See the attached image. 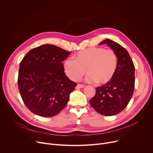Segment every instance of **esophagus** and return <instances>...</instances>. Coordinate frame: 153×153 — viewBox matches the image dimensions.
I'll use <instances>...</instances> for the list:
<instances>
[{"label": "esophagus", "instance_id": "1", "mask_svg": "<svg viewBox=\"0 0 153 153\" xmlns=\"http://www.w3.org/2000/svg\"><path fill=\"white\" fill-rule=\"evenodd\" d=\"M85 85H82V84H77L76 86V88H83L84 87Z\"/></svg>", "mask_w": 153, "mask_h": 153}]
</instances>
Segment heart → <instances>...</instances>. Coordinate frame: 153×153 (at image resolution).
I'll return each mask as SVG.
<instances>
[{
    "label": "heart",
    "instance_id": "b5f03b06",
    "mask_svg": "<svg viewBox=\"0 0 153 153\" xmlns=\"http://www.w3.org/2000/svg\"><path fill=\"white\" fill-rule=\"evenodd\" d=\"M117 66V56L114 50L92 47L80 51L75 59L69 58L63 64L65 72L73 80H79L85 73L86 81L105 84L113 79Z\"/></svg>",
    "mask_w": 153,
    "mask_h": 153
}]
</instances>
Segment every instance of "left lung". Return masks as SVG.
<instances>
[{
    "instance_id": "1",
    "label": "left lung",
    "mask_w": 153,
    "mask_h": 153,
    "mask_svg": "<svg viewBox=\"0 0 153 153\" xmlns=\"http://www.w3.org/2000/svg\"><path fill=\"white\" fill-rule=\"evenodd\" d=\"M106 44L117 56L116 71L109 82L96 87V94L90 104L101 115L111 116L123 111L133 95L135 87V66L127 50L118 43L106 39Z\"/></svg>"
}]
</instances>
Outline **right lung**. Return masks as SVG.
Segmentation results:
<instances>
[{
    "instance_id": "right-lung-1",
    "label": "right lung",
    "mask_w": 153,
    "mask_h": 153,
    "mask_svg": "<svg viewBox=\"0 0 153 153\" xmlns=\"http://www.w3.org/2000/svg\"><path fill=\"white\" fill-rule=\"evenodd\" d=\"M70 53L55 45L45 44L30 50L20 62L19 94L34 114L53 117L66 106L77 85L64 73L62 62Z\"/></svg>"
}]
</instances>
